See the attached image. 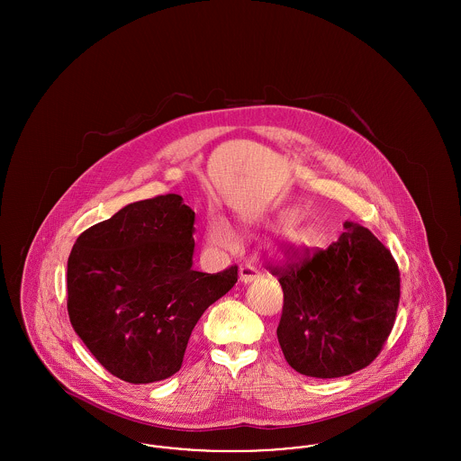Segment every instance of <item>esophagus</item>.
Wrapping results in <instances>:
<instances>
[{"mask_svg": "<svg viewBox=\"0 0 461 461\" xmlns=\"http://www.w3.org/2000/svg\"><path fill=\"white\" fill-rule=\"evenodd\" d=\"M261 269L256 267L254 264H243L240 266V280L243 284H250V282H256L261 278Z\"/></svg>", "mask_w": 461, "mask_h": 461, "instance_id": "esophagus-1", "label": "esophagus"}]
</instances>
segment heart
<instances>
[{
    "instance_id": "b5f03b06",
    "label": "heart",
    "mask_w": 461,
    "mask_h": 461,
    "mask_svg": "<svg viewBox=\"0 0 461 461\" xmlns=\"http://www.w3.org/2000/svg\"><path fill=\"white\" fill-rule=\"evenodd\" d=\"M209 239L212 243L220 245V247H226L231 249L235 247L237 239L233 235V231L230 230V226L224 221H214L209 228ZM282 239L285 241L286 247H290L292 250H303L306 249L307 245L311 243V235L306 230H303L301 226L295 224H288L282 235Z\"/></svg>"
}]
</instances>
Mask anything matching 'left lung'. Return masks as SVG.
<instances>
[{"label":"left lung","mask_w":461,"mask_h":461,"mask_svg":"<svg viewBox=\"0 0 461 461\" xmlns=\"http://www.w3.org/2000/svg\"><path fill=\"white\" fill-rule=\"evenodd\" d=\"M329 249H288L271 264L284 290L276 329L286 363L314 378L366 368L394 327L399 267L389 249L365 226L348 221Z\"/></svg>","instance_id":"1"}]
</instances>
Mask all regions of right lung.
<instances>
[{
    "mask_svg": "<svg viewBox=\"0 0 461 461\" xmlns=\"http://www.w3.org/2000/svg\"><path fill=\"white\" fill-rule=\"evenodd\" d=\"M195 212L176 194L130 203L79 235L67 261L70 323L98 363L130 384L175 375L192 330L239 280L195 271Z\"/></svg>",
    "mask_w": 461,
    "mask_h": 461,
    "instance_id": "add662e5",
    "label": "right lung"
}]
</instances>
